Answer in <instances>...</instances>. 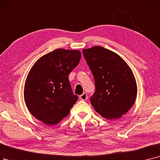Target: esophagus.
Listing matches in <instances>:
<instances>
[{"label": "esophagus", "mask_w": 160, "mask_h": 160, "mask_svg": "<svg viewBox=\"0 0 160 160\" xmlns=\"http://www.w3.org/2000/svg\"><path fill=\"white\" fill-rule=\"evenodd\" d=\"M80 99L83 100V101H86L88 99V95L86 93H84L82 95H80Z\"/></svg>", "instance_id": "34e87169"}]
</instances>
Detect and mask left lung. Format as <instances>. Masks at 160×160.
I'll return each instance as SVG.
<instances>
[{
	"mask_svg": "<svg viewBox=\"0 0 160 160\" xmlns=\"http://www.w3.org/2000/svg\"><path fill=\"white\" fill-rule=\"evenodd\" d=\"M83 55L95 80L92 105L105 118L118 119L136 100L137 86L133 72L119 55L103 47L84 49Z\"/></svg>",
	"mask_w": 160,
	"mask_h": 160,
	"instance_id": "8db88e82",
	"label": "left lung"
}]
</instances>
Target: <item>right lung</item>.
<instances>
[{"mask_svg": "<svg viewBox=\"0 0 160 160\" xmlns=\"http://www.w3.org/2000/svg\"><path fill=\"white\" fill-rule=\"evenodd\" d=\"M81 59L78 50L57 49L39 58L27 76L24 100L30 113L53 126L67 116L78 100L68 75Z\"/></svg>", "mask_w": 160, "mask_h": 160, "instance_id": "add662e5", "label": "right lung"}]
</instances>
